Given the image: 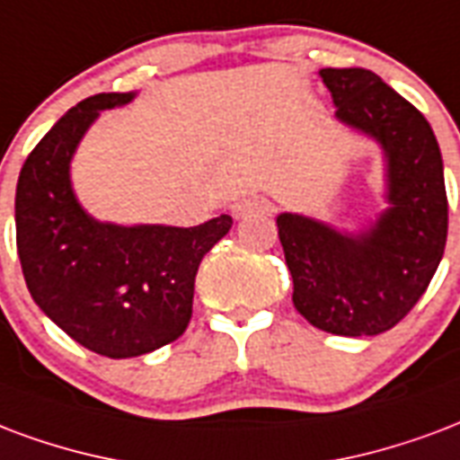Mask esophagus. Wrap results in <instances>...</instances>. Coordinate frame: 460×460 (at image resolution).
Instances as JSON below:
<instances>
[{
    "label": "esophagus",
    "mask_w": 460,
    "mask_h": 460,
    "mask_svg": "<svg viewBox=\"0 0 460 460\" xmlns=\"http://www.w3.org/2000/svg\"><path fill=\"white\" fill-rule=\"evenodd\" d=\"M268 209H270V204H268V199H263V197H241V199H236V202L231 204V217L239 221L246 219V217H253V214H265Z\"/></svg>",
    "instance_id": "1"
}]
</instances>
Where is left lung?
Listing matches in <instances>:
<instances>
[{
    "label": "left lung",
    "instance_id": "1",
    "mask_svg": "<svg viewBox=\"0 0 460 460\" xmlns=\"http://www.w3.org/2000/svg\"><path fill=\"white\" fill-rule=\"evenodd\" d=\"M336 121L383 153L385 209L356 229L297 212L278 214L292 302L309 324L336 336L393 329L437 273L448 231L444 161L429 121L363 67H324Z\"/></svg>",
    "mask_w": 460,
    "mask_h": 460
}]
</instances>
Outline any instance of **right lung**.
I'll use <instances>...</instances> for the list:
<instances>
[{
    "label": "right lung",
    "instance_id": "obj_1",
    "mask_svg": "<svg viewBox=\"0 0 460 460\" xmlns=\"http://www.w3.org/2000/svg\"><path fill=\"white\" fill-rule=\"evenodd\" d=\"M136 92H102L60 117L31 151L16 182V248L31 297L70 339L107 356L134 358L175 341L190 324L197 268L231 229L221 214L199 226L114 224L77 199V146L102 111Z\"/></svg>",
    "mask_w": 460,
    "mask_h": 460
}]
</instances>
